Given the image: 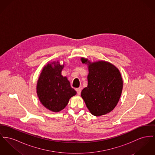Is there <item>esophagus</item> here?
Wrapping results in <instances>:
<instances>
[{
    "instance_id": "1",
    "label": "esophagus",
    "mask_w": 155,
    "mask_h": 155,
    "mask_svg": "<svg viewBox=\"0 0 155 155\" xmlns=\"http://www.w3.org/2000/svg\"><path fill=\"white\" fill-rule=\"evenodd\" d=\"M76 92H77V93H78V94H80L81 93V91H82V88L81 87H79V88H77V89H76Z\"/></svg>"
}]
</instances>
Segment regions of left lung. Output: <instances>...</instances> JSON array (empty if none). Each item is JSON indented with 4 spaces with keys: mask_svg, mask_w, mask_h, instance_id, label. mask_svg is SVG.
<instances>
[{
    "mask_svg": "<svg viewBox=\"0 0 155 155\" xmlns=\"http://www.w3.org/2000/svg\"><path fill=\"white\" fill-rule=\"evenodd\" d=\"M82 63L88 65L87 86L81 92L90 112L100 116L109 114L116 107L120 97L123 81L119 69L106 61L90 62L82 58Z\"/></svg>",
    "mask_w": 155,
    "mask_h": 155,
    "instance_id": "1",
    "label": "left lung"
}]
</instances>
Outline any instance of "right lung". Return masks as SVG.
Here are the masks:
<instances>
[{
  "label": "right lung",
  "mask_w": 155,
  "mask_h": 155,
  "mask_svg": "<svg viewBox=\"0 0 155 155\" xmlns=\"http://www.w3.org/2000/svg\"><path fill=\"white\" fill-rule=\"evenodd\" d=\"M63 67L64 64L61 65L58 61L48 63L43 68L37 83V94L40 102L54 112L63 110L76 94L68 78L62 75Z\"/></svg>",
  "instance_id": "add662e5"
}]
</instances>
